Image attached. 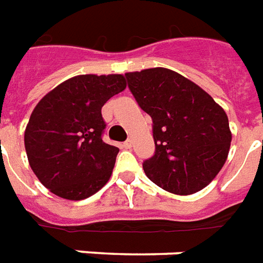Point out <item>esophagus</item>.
I'll list each match as a JSON object with an SVG mask.
<instances>
[{"label": "esophagus", "instance_id": "34e87169", "mask_svg": "<svg viewBox=\"0 0 263 263\" xmlns=\"http://www.w3.org/2000/svg\"><path fill=\"white\" fill-rule=\"evenodd\" d=\"M123 147H124V149H131V147H132V140L131 139L125 140V142L123 143Z\"/></svg>", "mask_w": 263, "mask_h": 263}]
</instances>
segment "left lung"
Segmentation results:
<instances>
[{
	"label": "left lung",
	"mask_w": 263,
	"mask_h": 263,
	"mask_svg": "<svg viewBox=\"0 0 263 263\" xmlns=\"http://www.w3.org/2000/svg\"><path fill=\"white\" fill-rule=\"evenodd\" d=\"M125 77L140 109L153 120L156 152L143 163L147 178L179 196L204 189L229 154L232 132L225 110L174 70L153 67Z\"/></svg>",
	"instance_id": "left-lung-1"
}]
</instances>
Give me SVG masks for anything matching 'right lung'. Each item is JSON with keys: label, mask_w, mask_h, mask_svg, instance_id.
I'll return each instance as SVG.
<instances>
[{"label": "right lung", "mask_w": 263, "mask_h": 263, "mask_svg": "<svg viewBox=\"0 0 263 263\" xmlns=\"http://www.w3.org/2000/svg\"><path fill=\"white\" fill-rule=\"evenodd\" d=\"M127 88L123 74H81L48 92L25 131L29 164L49 192L84 200L107 183L118 147L102 139V107Z\"/></svg>", "instance_id": "1"}]
</instances>
